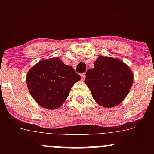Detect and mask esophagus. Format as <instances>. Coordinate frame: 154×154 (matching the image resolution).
I'll return each mask as SVG.
<instances>
[{"label":"esophagus","mask_w":154,"mask_h":154,"mask_svg":"<svg viewBox=\"0 0 154 154\" xmlns=\"http://www.w3.org/2000/svg\"><path fill=\"white\" fill-rule=\"evenodd\" d=\"M80 77H81L82 80H84L85 78H86V74H85V73H83V74H80Z\"/></svg>","instance_id":"esophagus-1"}]
</instances>
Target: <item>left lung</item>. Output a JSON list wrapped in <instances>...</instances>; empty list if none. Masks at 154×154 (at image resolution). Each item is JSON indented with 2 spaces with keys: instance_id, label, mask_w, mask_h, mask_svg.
Wrapping results in <instances>:
<instances>
[{
  "instance_id": "1",
  "label": "left lung",
  "mask_w": 154,
  "mask_h": 154,
  "mask_svg": "<svg viewBox=\"0 0 154 154\" xmlns=\"http://www.w3.org/2000/svg\"><path fill=\"white\" fill-rule=\"evenodd\" d=\"M85 83L93 98L100 106L111 108L119 104L130 91L133 75L127 65L112 57H99L94 67L88 70Z\"/></svg>"
}]
</instances>
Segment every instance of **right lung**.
<instances>
[{
    "label": "right lung",
    "mask_w": 154,
    "mask_h": 154,
    "mask_svg": "<svg viewBox=\"0 0 154 154\" xmlns=\"http://www.w3.org/2000/svg\"><path fill=\"white\" fill-rule=\"evenodd\" d=\"M81 79L71 66L59 58L42 60L33 66L27 75V87L34 100L49 109L64 103L74 83Z\"/></svg>",
    "instance_id": "right-lung-1"
}]
</instances>
